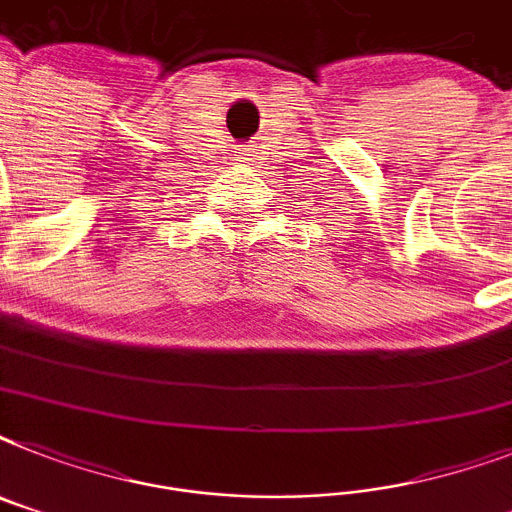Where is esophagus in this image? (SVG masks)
Returning <instances> with one entry per match:
<instances>
[{
  "label": "esophagus",
  "instance_id": "obj_1",
  "mask_svg": "<svg viewBox=\"0 0 512 512\" xmlns=\"http://www.w3.org/2000/svg\"><path fill=\"white\" fill-rule=\"evenodd\" d=\"M242 155H244V152H242ZM242 160H249V157H242Z\"/></svg>",
  "mask_w": 512,
  "mask_h": 512
}]
</instances>
